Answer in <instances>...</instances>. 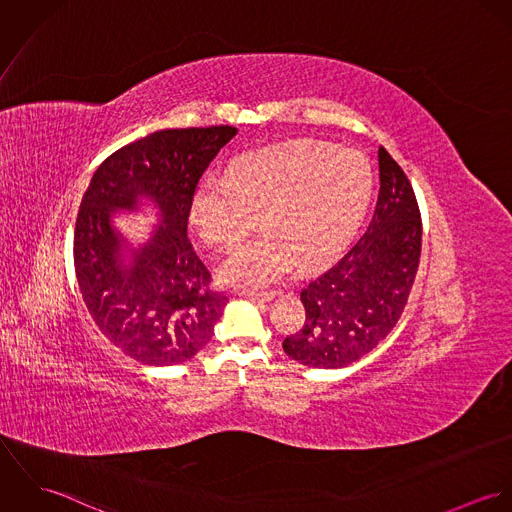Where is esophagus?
Instances as JSON below:
<instances>
[{
	"instance_id": "1",
	"label": "esophagus",
	"mask_w": 512,
	"mask_h": 512,
	"mask_svg": "<svg viewBox=\"0 0 512 512\" xmlns=\"http://www.w3.org/2000/svg\"><path fill=\"white\" fill-rule=\"evenodd\" d=\"M244 297H250V299H258V301H270L274 297V292L270 290H242Z\"/></svg>"
}]
</instances>
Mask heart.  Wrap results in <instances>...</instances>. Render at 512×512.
Segmentation results:
<instances>
[{"label":"heart","mask_w":512,"mask_h":512,"mask_svg":"<svg viewBox=\"0 0 512 512\" xmlns=\"http://www.w3.org/2000/svg\"><path fill=\"white\" fill-rule=\"evenodd\" d=\"M372 167L365 153L299 140L238 157L226 177H207L191 217L209 244L232 248L258 224L266 232L238 246L220 278L266 286L293 266L313 270L337 256L365 217Z\"/></svg>","instance_id":"heart-1"}]
</instances>
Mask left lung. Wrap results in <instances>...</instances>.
<instances>
[{
  "instance_id": "1",
  "label": "left lung",
  "mask_w": 512,
  "mask_h": 512,
  "mask_svg": "<svg viewBox=\"0 0 512 512\" xmlns=\"http://www.w3.org/2000/svg\"><path fill=\"white\" fill-rule=\"evenodd\" d=\"M380 191L361 240L301 290L303 327L286 355L311 368H341L368 355L398 323L422 252L420 207L402 167L378 149Z\"/></svg>"
}]
</instances>
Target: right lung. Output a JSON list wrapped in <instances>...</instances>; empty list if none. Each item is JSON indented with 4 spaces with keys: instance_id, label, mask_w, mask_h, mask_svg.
Segmentation results:
<instances>
[{
    "instance_id": "obj_1",
    "label": "right lung",
    "mask_w": 512,
    "mask_h": 512,
    "mask_svg": "<svg viewBox=\"0 0 512 512\" xmlns=\"http://www.w3.org/2000/svg\"><path fill=\"white\" fill-rule=\"evenodd\" d=\"M232 126L161 130L120 147L96 169L74 226V270L98 329L142 365H179L213 337L228 297L211 290V272L197 256L187 220L197 185ZM151 198L163 225L126 267L109 224L116 208Z\"/></svg>"
}]
</instances>
